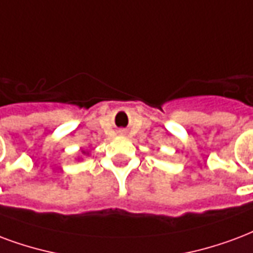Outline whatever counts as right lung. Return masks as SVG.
Instances as JSON below:
<instances>
[{
    "label": "right lung",
    "mask_w": 253,
    "mask_h": 253,
    "mask_svg": "<svg viewBox=\"0 0 253 253\" xmlns=\"http://www.w3.org/2000/svg\"><path fill=\"white\" fill-rule=\"evenodd\" d=\"M80 153H82V155H80V157H78V161L82 160V157H83V155H85V157H88V155H89V151L88 150H82V151H80Z\"/></svg>",
    "instance_id": "1"
}]
</instances>
